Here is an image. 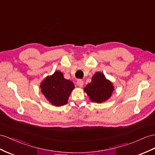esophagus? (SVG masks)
<instances>
[{
	"label": "esophagus",
	"mask_w": 155,
	"mask_h": 155,
	"mask_svg": "<svg viewBox=\"0 0 155 155\" xmlns=\"http://www.w3.org/2000/svg\"><path fill=\"white\" fill-rule=\"evenodd\" d=\"M77 84L79 87H82L83 85H84V81L81 80V79H78V80L77 81Z\"/></svg>",
	"instance_id": "1"
}]
</instances>
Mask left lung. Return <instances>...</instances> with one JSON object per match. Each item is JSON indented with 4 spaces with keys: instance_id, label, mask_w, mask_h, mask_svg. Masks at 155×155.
Instances as JSON below:
<instances>
[{
    "instance_id": "8db88e82",
    "label": "left lung",
    "mask_w": 155,
    "mask_h": 155,
    "mask_svg": "<svg viewBox=\"0 0 155 155\" xmlns=\"http://www.w3.org/2000/svg\"><path fill=\"white\" fill-rule=\"evenodd\" d=\"M84 90L92 102L101 104L112 96L114 86L104 74L97 72L93 75L92 82L86 85Z\"/></svg>"
}]
</instances>
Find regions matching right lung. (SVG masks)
Returning a JSON list of instances; mask_svg holds the SVG:
<instances>
[{
	"label": "right lung",
	"instance_id": "right-lung-1",
	"mask_svg": "<svg viewBox=\"0 0 155 155\" xmlns=\"http://www.w3.org/2000/svg\"><path fill=\"white\" fill-rule=\"evenodd\" d=\"M41 92L50 103L60 107L67 104L71 92L74 88L72 81L63 77V74L57 71L46 77L41 84Z\"/></svg>",
	"mask_w": 155,
	"mask_h": 155
}]
</instances>
